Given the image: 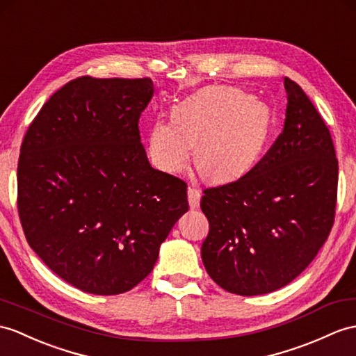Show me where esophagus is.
<instances>
[{"mask_svg": "<svg viewBox=\"0 0 356 356\" xmlns=\"http://www.w3.org/2000/svg\"><path fill=\"white\" fill-rule=\"evenodd\" d=\"M187 197H188L190 208H192V210H195V208L199 207V201H201V192H199V188L188 187Z\"/></svg>", "mask_w": 356, "mask_h": 356, "instance_id": "obj_1", "label": "esophagus"}]
</instances>
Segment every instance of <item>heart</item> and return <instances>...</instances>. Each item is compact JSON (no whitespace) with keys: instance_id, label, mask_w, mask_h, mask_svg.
<instances>
[{"instance_id":"1","label":"heart","mask_w":356,"mask_h":356,"mask_svg":"<svg viewBox=\"0 0 356 356\" xmlns=\"http://www.w3.org/2000/svg\"><path fill=\"white\" fill-rule=\"evenodd\" d=\"M173 122L157 120L149 131L152 163L179 173L192 157L211 181L245 175L263 157L273 128V113L261 99L237 88H208L172 113Z\"/></svg>"}]
</instances>
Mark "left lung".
Instances as JSON below:
<instances>
[{"instance_id":"left-lung-1","label":"left lung","mask_w":356,"mask_h":356,"mask_svg":"<svg viewBox=\"0 0 356 356\" xmlns=\"http://www.w3.org/2000/svg\"><path fill=\"white\" fill-rule=\"evenodd\" d=\"M282 133L246 175L205 188L211 280L234 294L278 290L316 258L334 225L338 161L331 133L300 86L284 78Z\"/></svg>"}]
</instances>
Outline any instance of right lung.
<instances>
[{
  "mask_svg": "<svg viewBox=\"0 0 356 356\" xmlns=\"http://www.w3.org/2000/svg\"><path fill=\"white\" fill-rule=\"evenodd\" d=\"M151 78L69 81L24 137L18 211L30 248L60 278L92 294L143 281L188 210L187 186L154 169L138 119Z\"/></svg>",
  "mask_w": 356,
  "mask_h": 356,
  "instance_id": "1",
  "label": "right lung"
}]
</instances>
